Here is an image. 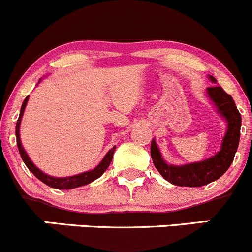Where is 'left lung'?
I'll list each match as a JSON object with an SVG mask.
<instances>
[{"label":"left lung","instance_id":"left-lung-1","mask_svg":"<svg viewBox=\"0 0 252 252\" xmlns=\"http://www.w3.org/2000/svg\"><path fill=\"white\" fill-rule=\"evenodd\" d=\"M210 79L214 83L217 81L213 76H210ZM208 95L229 124V127L222 140L221 150L217 155L196 163L186 164V166H168L160 157L155 140L151 143V157L153 164L162 174V177L174 186L202 187L212 183L227 171L235 157L239 140H240V112L236 107L235 101L227 93H225L221 86L214 85L208 88Z\"/></svg>","mask_w":252,"mask_h":252}]
</instances>
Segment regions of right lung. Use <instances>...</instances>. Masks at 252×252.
I'll return each mask as SVG.
<instances>
[{
  "label": "right lung",
  "instance_id": "1",
  "mask_svg": "<svg viewBox=\"0 0 252 252\" xmlns=\"http://www.w3.org/2000/svg\"><path fill=\"white\" fill-rule=\"evenodd\" d=\"M27 100L28 96L26 97L25 101H23L22 106H21V112H20V117L17 120L16 124V138H17V146H18V151H20V155L22 157L23 162L27 166V168L37 177L39 181H42L43 183L47 184V186L52 187V188H57V189H73L76 188V187H81L85 186V184H89L90 182L95 181L96 178H99L102 173L107 169V167L110 166L112 160V156H114V151L115 148H111L109 152L106 153V156L104 157V159L101 160V163L96 167L93 171L85 172V173L78 174V176H73V177H68V178H54V177H50L48 174H44L42 171L37 168L34 164L32 163V160L30 159V157L27 156V153L25 152L23 150L22 145H21V140H20V124H21V119H22L23 111H25V107L27 105Z\"/></svg>",
  "mask_w": 252,
  "mask_h": 252
}]
</instances>
